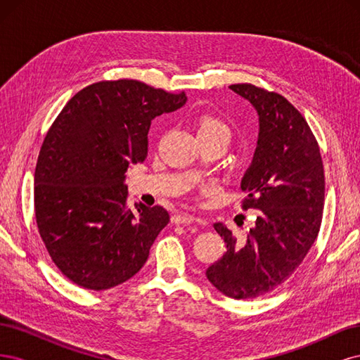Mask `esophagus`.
<instances>
[{
	"label": "esophagus",
	"mask_w": 360,
	"mask_h": 360,
	"mask_svg": "<svg viewBox=\"0 0 360 360\" xmlns=\"http://www.w3.org/2000/svg\"><path fill=\"white\" fill-rule=\"evenodd\" d=\"M197 221V217L191 213H180V214H174L171 217V222L176 225H189Z\"/></svg>",
	"instance_id": "1"
}]
</instances>
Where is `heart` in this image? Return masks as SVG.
Here are the masks:
<instances>
[{"mask_svg":"<svg viewBox=\"0 0 360 360\" xmlns=\"http://www.w3.org/2000/svg\"><path fill=\"white\" fill-rule=\"evenodd\" d=\"M197 132L198 136H224L226 139H230L231 135L230 127L225 124V122L213 115H202L198 120Z\"/></svg>","mask_w":360,"mask_h":360,"instance_id":"1","label":"heart"}]
</instances>
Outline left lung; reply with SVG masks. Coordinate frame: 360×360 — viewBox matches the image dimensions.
<instances>
[{
	"label": "left lung",
	"mask_w": 360,
	"mask_h": 360,
	"mask_svg": "<svg viewBox=\"0 0 360 360\" xmlns=\"http://www.w3.org/2000/svg\"><path fill=\"white\" fill-rule=\"evenodd\" d=\"M230 89L258 114V141L240 188L245 209L257 210L246 240L217 222L225 254L205 270L212 285L233 299H255L296 270L319 236L324 207V169L307 120L284 96L252 84Z\"/></svg>",
	"instance_id": "obj_1"
}]
</instances>
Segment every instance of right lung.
<instances>
[{
  "label": "right lung",
  "mask_w": 360,
  "mask_h": 360,
  "mask_svg": "<svg viewBox=\"0 0 360 360\" xmlns=\"http://www.w3.org/2000/svg\"><path fill=\"white\" fill-rule=\"evenodd\" d=\"M186 101L135 79L102 81L76 93L51 126L34 174L36 221L76 285L112 288L146 264L169 214L160 205L127 209L124 174L147 158L151 120Z\"/></svg>",
  "instance_id": "1"
}]
</instances>
